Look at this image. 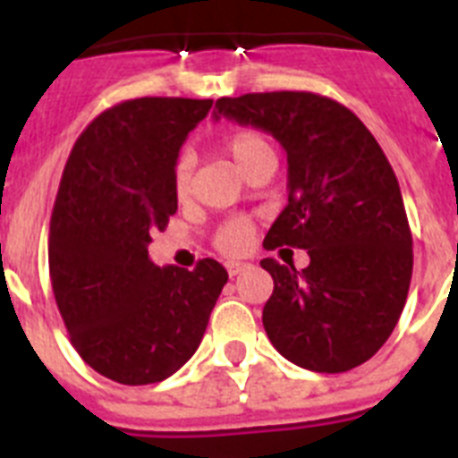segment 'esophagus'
<instances>
[{
    "label": "esophagus",
    "mask_w": 458,
    "mask_h": 458,
    "mask_svg": "<svg viewBox=\"0 0 458 458\" xmlns=\"http://www.w3.org/2000/svg\"><path fill=\"white\" fill-rule=\"evenodd\" d=\"M225 268H226V273L232 275V277H236V275H241L242 270H248L250 264L248 261H226Z\"/></svg>",
    "instance_id": "34e87169"
}]
</instances>
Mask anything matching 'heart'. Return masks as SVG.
<instances>
[{"instance_id": "obj_1", "label": "heart", "mask_w": 458, "mask_h": 458, "mask_svg": "<svg viewBox=\"0 0 458 458\" xmlns=\"http://www.w3.org/2000/svg\"><path fill=\"white\" fill-rule=\"evenodd\" d=\"M225 151L232 156L238 169L245 174L252 172V167H257L266 157H275L268 140L264 135H259L257 131H248V128L229 132L225 137ZM190 188H192V163H190V156H181L174 165V192L183 199L190 194ZM250 236H252L250 222L232 220L217 229L216 242L222 252L238 254L250 245Z\"/></svg>"}]
</instances>
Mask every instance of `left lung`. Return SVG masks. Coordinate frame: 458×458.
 <instances>
[{
    "label": "left lung",
    "mask_w": 458,
    "mask_h": 458,
    "mask_svg": "<svg viewBox=\"0 0 458 458\" xmlns=\"http://www.w3.org/2000/svg\"><path fill=\"white\" fill-rule=\"evenodd\" d=\"M213 114L268 132L286 151L289 204L264 248L307 250L310 266L261 261L275 282L268 339L310 371L367 362L402 317L412 275L411 226L383 148L349 107L318 93H245L220 98Z\"/></svg>",
    "instance_id": "left-lung-1"
}]
</instances>
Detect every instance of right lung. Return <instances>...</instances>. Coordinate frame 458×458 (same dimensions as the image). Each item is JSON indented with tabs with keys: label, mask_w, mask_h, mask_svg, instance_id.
<instances>
[{
	"label": "right lung",
	"mask_w": 458,
	"mask_h": 458,
	"mask_svg": "<svg viewBox=\"0 0 458 458\" xmlns=\"http://www.w3.org/2000/svg\"><path fill=\"white\" fill-rule=\"evenodd\" d=\"M213 100L135 98L87 125L64 169L50 220V279L71 342L123 386L179 371L199 349L226 284L216 259L156 266L151 233L179 208L174 165Z\"/></svg>",
	"instance_id": "right-lung-1"
}]
</instances>
